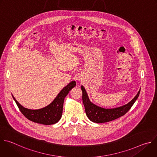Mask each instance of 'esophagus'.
Returning <instances> with one entry per match:
<instances>
[{
    "instance_id": "1",
    "label": "esophagus",
    "mask_w": 157,
    "mask_h": 157,
    "mask_svg": "<svg viewBox=\"0 0 157 157\" xmlns=\"http://www.w3.org/2000/svg\"><path fill=\"white\" fill-rule=\"evenodd\" d=\"M77 80H78V82H82V81H83V78L81 77V76H78V78H77Z\"/></svg>"
}]
</instances>
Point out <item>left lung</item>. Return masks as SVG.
I'll use <instances>...</instances> for the list:
<instances>
[{
  "label": "left lung",
  "mask_w": 157,
  "mask_h": 157,
  "mask_svg": "<svg viewBox=\"0 0 157 157\" xmlns=\"http://www.w3.org/2000/svg\"><path fill=\"white\" fill-rule=\"evenodd\" d=\"M81 90L82 91V101L86 115L91 121L97 123L109 122L124 115L137 99L140 91V89L134 98L123 106L113 109H104L90 101L83 86H81Z\"/></svg>",
  "instance_id": "left-lung-1"
}]
</instances>
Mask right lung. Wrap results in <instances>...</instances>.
<instances>
[{"mask_svg": "<svg viewBox=\"0 0 157 157\" xmlns=\"http://www.w3.org/2000/svg\"><path fill=\"white\" fill-rule=\"evenodd\" d=\"M75 86L76 81H71L62 89L48 105L37 110H31L24 107L18 103L13 95L12 97L20 112L26 118L34 123L50 125L57 123L61 119L64 99Z\"/></svg>", "mask_w": 157, "mask_h": 157, "instance_id": "right-lung-1", "label": "right lung"}]
</instances>
